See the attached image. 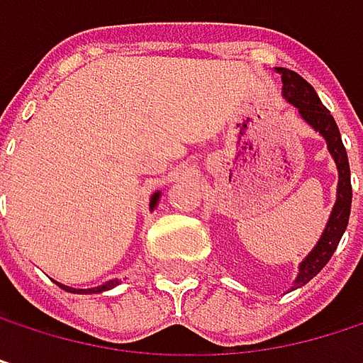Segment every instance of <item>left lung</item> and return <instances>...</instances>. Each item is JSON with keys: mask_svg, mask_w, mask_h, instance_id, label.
Instances as JSON below:
<instances>
[{"mask_svg": "<svg viewBox=\"0 0 363 363\" xmlns=\"http://www.w3.org/2000/svg\"><path fill=\"white\" fill-rule=\"evenodd\" d=\"M275 71L281 75V96L286 99V103L296 107L298 115L326 140L328 153L332 155L336 170H338V186H336L334 208L330 212L326 229L322 231L318 244L298 264L296 279L290 288V290H296V288L305 286L307 281H311L326 267V262L332 258V254H334L345 229H347L349 212H351V195H353L351 193V170H349V160H347V151H345L338 125H336L334 117L330 115V111L322 105L320 96L311 88V84H307L298 73H294L290 69L275 67Z\"/></svg>", "mask_w": 363, "mask_h": 363, "instance_id": "8db88e82", "label": "left lung"}]
</instances>
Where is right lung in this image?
I'll return each instance as SVG.
<instances>
[{"label": "right lung", "instance_id": "right-lung-1", "mask_svg": "<svg viewBox=\"0 0 363 363\" xmlns=\"http://www.w3.org/2000/svg\"><path fill=\"white\" fill-rule=\"evenodd\" d=\"M160 197H162V191H155L153 195H151V199H149V210H155L157 208V203H160ZM58 284V281H56ZM119 284V279H109V281H105V284H101V286H94V288H71V286H62V284H58L62 290H67V292H73V294H99V292H107L111 288H115Z\"/></svg>", "mask_w": 363, "mask_h": 363}]
</instances>
